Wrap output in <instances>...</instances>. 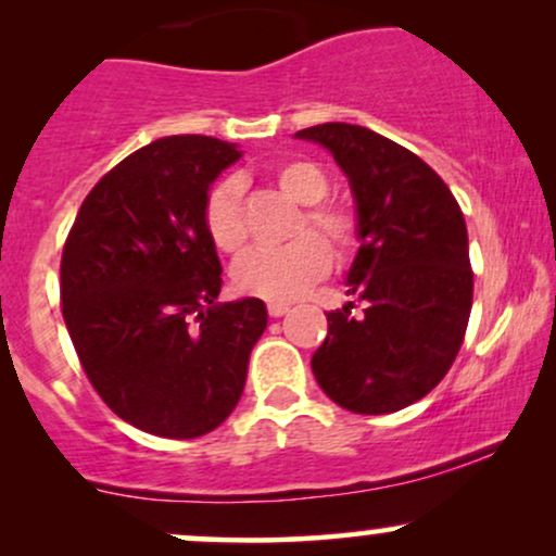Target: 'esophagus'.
<instances>
[{"instance_id":"esophagus-1","label":"esophagus","mask_w":556,"mask_h":556,"mask_svg":"<svg viewBox=\"0 0 556 556\" xmlns=\"http://www.w3.org/2000/svg\"><path fill=\"white\" fill-rule=\"evenodd\" d=\"M287 311H290V305H287V303H269V316H271V318L285 316Z\"/></svg>"}]
</instances>
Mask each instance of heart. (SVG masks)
Here are the masks:
<instances>
[{
    "label": "heart",
    "instance_id": "heart-1",
    "mask_svg": "<svg viewBox=\"0 0 556 556\" xmlns=\"http://www.w3.org/2000/svg\"><path fill=\"white\" fill-rule=\"evenodd\" d=\"M274 182L282 193L305 206L298 216L295 240L287 242L285 248H256L248 251L232 266V282L242 295L274 300H295L316 285L324 274L329 271L331 256L326 243L340 258H348L358 248L361 227L358 216L350 208L337 206V203H321L329 193V180L321 167L303 159L279 164L274 169ZM242 185L235 177L214 185L203 208V222H206L208 238L219 251L238 253L248 240L245 214H242ZM321 233L328 241L324 243L314 236Z\"/></svg>",
    "mask_w": 556,
    "mask_h": 556
}]
</instances>
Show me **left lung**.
Segmentation results:
<instances>
[{"instance_id":"1","label":"left lung","mask_w":556,"mask_h":556,"mask_svg":"<svg viewBox=\"0 0 556 556\" xmlns=\"http://www.w3.org/2000/svg\"><path fill=\"white\" fill-rule=\"evenodd\" d=\"M295 138L324 146L348 177L361 248L348 295L366 300L327 314L311 358L318 387L344 410L384 416L431 392L457 358L473 271L455 195L424 159L361 125L324 123Z\"/></svg>"}]
</instances>
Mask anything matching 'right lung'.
Here are the masks:
<instances>
[{
  "label": "right lung",
  "mask_w": 556,
  "mask_h": 556,
  "mask_svg": "<svg viewBox=\"0 0 556 556\" xmlns=\"http://www.w3.org/2000/svg\"><path fill=\"white\" fill-rule=\"evenodd\" d=\"M238 146L169 136L106 172L83 201L62 251V316L99 397L164 439L214 431L238 405L258 298L216 303L222 264L203 208Z\"/></svg>",
  "instance_id": "add662e5"
}]
</instances>
